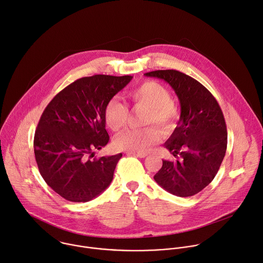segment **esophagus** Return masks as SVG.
<instances>
[{
    "label": "esophagus",
    "mask_w": 263,
    "mask_h": 263,
    "mask_svg": "<svg viewBox=\"0 0 263 263\" xmlns=\"http://www.w3.org/2000/svg\"><path fill=\"white\" fill-rule=\"evenodd\" d=\"M127 155H134V156H138V157H145V156H147V153H145V152H135V151H126L125 152Z\"/></svg>",
    "instance_id": "esophagus-1"
}]
</instances>
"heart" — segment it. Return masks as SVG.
Returning a JSON list of instances; mask_svg holds the SVG:
<instances>
[{
	"mask_svg": "<svg viewBox=\"0 0 263 263\" xmlns=\"http://www.w3.org/2000/svg\"><path fill=\"white\" fill-rule=\"evenodd\" d=\"M128 98L135 106L147 108L144 124H156L163 129H170L177 119V109L172 102L169 90L154 81H146L128 92ZM128 109L116 98L111 99L104 109V122L114 132L120 130L126 123ZM161 140L156 127L147 126L138 129H127L118 135L114 145L119 150L144 152Z\"/></svg>",
	"mask_w": 263,
	"mask_h": 263,
	"instance_id": "b5f03b06",
	"label": "heart"
}]
</instances>
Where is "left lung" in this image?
I'll return each mask as SVG.
<instances>
[{
    "label": "left lung",
    "mask_w": 263,
    "mask_h": 263,
    "mask_svg": "<svg viewBox=\"0 0 263 263\" xmlns=\"http://www.w3.org/2000/svg\"><path fill=\"white\" fill-rule=\"evenodd\" d=\"M146 77L161 79L175 91L180 103L177 126L164 146L176 161H163L154 180L178 197L198 194L213 181L227 149V128L214 95L195 79L173 69Z\"/></svg>",
    "instance_id": "obj_1"
}]
</instances>
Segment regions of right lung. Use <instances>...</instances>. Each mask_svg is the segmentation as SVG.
I'll list each match as a JSON object with an SVG mask.
<instances>
[{
	"label": "right lung",
	"instance_id": "right-lung-1",
	"mask_svg": "<svg viewBox=\"0 0 263 263\" xmlns=\"http://www.w3.org/2000/svg\"><path fill=\"white\" fill-rule=\"evenodd\" d=\"M132 79L104 74L79 79L43 111L34 136L35 160L44 181L64 199L88 202L112 182L122 153L91 157L110 139L104 109Z\"/></svg>",
	"mask_w": 263,
	"mask_h": 263
}]
</instances>
